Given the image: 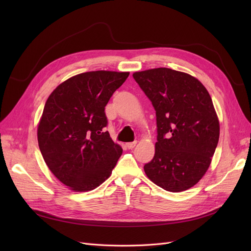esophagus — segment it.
Instances as JSON below:
<instances>
[{
    "instance_id": "1",
    "label": "esophagus",
    "mask_w": 251,
    "mask_h": 251,
    "mask_svg": "<svg viewBox=\"0 0 251 251\" xmlns=\"http://www.w3.org/2000/svg\"><path fill=\"white\" fill-rule=\"evenodd\" d=\"M136 143H137V141H133V142H128V143H126V147H127L129 150H132L133 148H135Z\"/></svg>"
}]
</instances>
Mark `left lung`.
I'll use <instances>...</instances> for the list:
<instances>
[{
	"label": "left lung",
	"instance_id": "obj_1",
	"mask_svg": "<svg viewBox=\"0 0 251 251\" xmlns=\"http://www.w3.org/2000/svg\"><path fill=\"white\" fill-rule=\"evenodd\" d=\"M156 116L153 159L144 172L157 186L180 192L207 171L218 146L220 124L212 98L197 79L169 68L133 73Z\"/></svg>",
	"mask_w": 251,
	"mask_h": 251
}]
</instances>
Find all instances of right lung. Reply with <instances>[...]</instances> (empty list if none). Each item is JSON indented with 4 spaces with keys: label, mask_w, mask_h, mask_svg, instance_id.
I'll use <instances>...</instances> for the list:
<instances>
[{
    "label": "right lung",
    "mask_w": 251,
    "mask_h": 251,
    "mask_svg": "<svg viewBox=\"0 0 251 251\" xmlns=\"http://www.w3.org/2000/svg\"><path fill=\"white\" fill-rule=\"evenodd\" d=\"M128 76L103 70L78 74L47 100L37 128L38 147L50 172L71 190L100 186L122 154L104 129V107Z\"/></svg>",
    "instance_id": "right-lung-1"
}]
</instances>
